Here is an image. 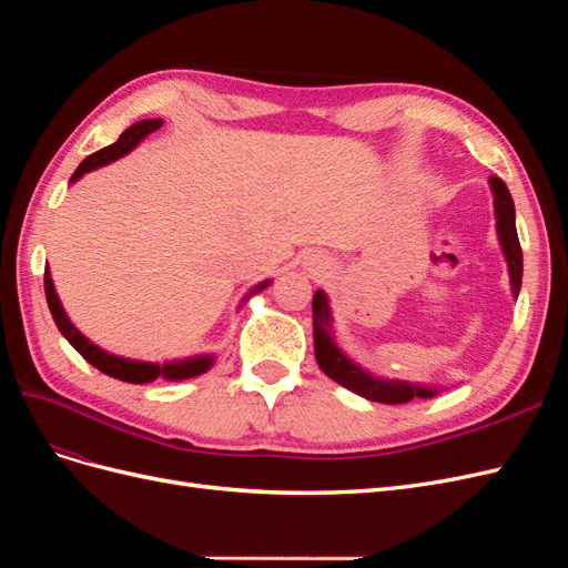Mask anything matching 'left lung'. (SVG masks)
Listing matches in <instances>:
<instances>
[{"label": "left lung", "instance_id": "left-lung-1", "mask_svg": "<svg viewBox=\"0 0 568 568\" xmlns=\"http://www.w3.org/2000/svg\"><path fill=\"white\" fill-rule=\"evenodd\" d=\"M490 186L495 194L497 234H500V244L509 265L511 294L519 296L524 255H521V244L517 236V222H514V201L507 184L500 178H490ZM313 329H315V357H317L320 369L343 388L363 395L367 400L386 403V405H400V403H409L412 398H432V395H436V388H428V386L376 379V376L367 374L365 369H359L355 363H351V359L343 355L334 343L329 301H326L324 291H317L313 296Z\"/></svg>", "mask_w": 568, "mask_h": 568}]
</instances>
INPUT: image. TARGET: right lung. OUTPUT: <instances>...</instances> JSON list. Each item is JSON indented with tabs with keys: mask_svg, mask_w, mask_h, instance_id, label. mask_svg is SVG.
Instances as JSON below:
<instances>
[{
	"mask_svg": "<svg viewBox=\"0 0 568 568\" xmlns=\"http://www.w3.org/2000/svg\"><path fill=\"white\" fill-rule=\"evenodd\" d=\"M163 125L161 118H153V120H140V123H134L132 128H128L123 134L118 136V142H113L111 146L99 149L92 156L84 159L78 170L73 173L71 182L80 180L84 173H90V170L99 168V165H106L120 156H125L128 151H132L136 144H140L146 134H151L153 130H159ZM270 282L257 284L251 294H257V291H263ZM44 294H47V305L51 311V317H54L59 332L68 338V343L88 359L92 367H97L99 372H104L113 379L120 382H128V384H151L156 379H170V382H182V379H192V376L203 374L213 365V357L211 355H199V357H189V359H178V363H165V365H156V363H136V359H128V357H118L111 355L106 351H101L99 346L90 338H84L75 326L71 324V320L65 317L61 301L54 291V284H51L49 277V270H44Z\"/></svg>",
	"mask_w": 568,
	"mask_h": 568,
	"instance_id": "add662e5",
	"label": "right lung"
}]
</instances>
